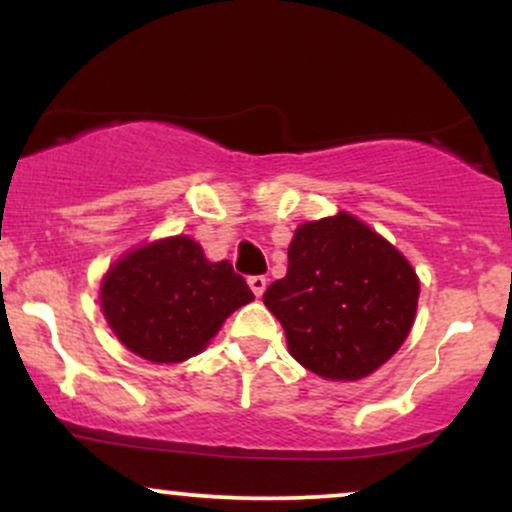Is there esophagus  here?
<instances>
[{
    "instance_id": "34e87169",
    "label": "esophagus",
    "mask_w": 512,
    "mask_h": 512,
    "mask_svg": "<svg viewBox=\"0 0 512 512\" xmlns=\"http://www.w3.org/2000/svg\"><path fill=\"white\" fill-rule=\"evenodd\" d=\"M248 284H250V289H252V293H255L257 298L262 296L264 293V289H267V276H262V274H255V276H248Z\"/></svg>"
}]
</instances>
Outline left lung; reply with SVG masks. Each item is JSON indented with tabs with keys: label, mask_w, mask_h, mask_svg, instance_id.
Wrapping results in <instances>:
<instances>
[{
	"label": "left lung",
	"mask_w": 512,
	"mask_h": 512,
	"mask_svg": "<svg viewBox=\"0 0 512 512\" xmlns=\"http://www.w3.org/2000/svg\"><path fill=\"white\" fill-rule=\"evenodd\" d=\"M262 301L303 368L327 380H361L407 339L419 276L395 245L339 211L296 228L289 272Z\"/></svg>",
	"instance_id": "obj_1"
}]
</instances>
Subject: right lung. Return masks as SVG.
<instances>
[{"label":"right lung","instance_id":"add662e5","mask_svg":"<svg viewBox=\"0 0 512 512\" xmlns=\"http://www.w3.org/2000/svg\"><path fill=\"white\" fill-rule=\"evenodd\" d=\"M252 298L231 264L209 262L202 245L187 236L127 252L101 284L110 330L151 363H180L204 351L226 317Z\"/></svg>","mask_w":512,"mask_h":512}]
</instances>
